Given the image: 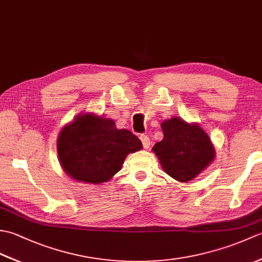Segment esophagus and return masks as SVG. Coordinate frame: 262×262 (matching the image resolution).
<instances>
[{
  "label": "esophagus",
  "mask_w": 262,
  "mask_h": 262,
  "mask_svg": "<svg viewBox=\"0 0 262 262\" xmlns=\"http://www.w3.org/2000/svg\"><path fill=\"white\" fill-rule=\"evenodd\" d=\"M140 138H141V141H142V144H143L144 148H148L149 145H151V141H149L148 136L145 135V134H143V135H141Z\"/></svg>",
  "instance_id": "esophagus-1"
}]
</instances>
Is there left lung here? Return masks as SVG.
I'll return each mask as SVG.
<instances>
[{
  "instance_id": "obj_1",
  "label": "left lung",
  "mask_w": 262,
  "mask_h": 262,
  "mask_svg": "<svg viewBox=\"0 0 262 262\" xmlns=\"http://www.w3.org/2000/svg\"><path fill=\"white\" fill-rule=\"evenodd\" d=\"M163 140L153 146L166 174L179 182H188L202 173L215 159L209 136L197 122L172 117L161 124Z\"/></svg>"
}]
</instances>
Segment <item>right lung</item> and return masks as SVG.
I'll list each match as a JSON object with an SVG mask.
<instances>
[{"label": "right lung", "mask_w": 262, "mask_h": 262, "mask_svg": "<svg viewBox=\"0 0 262 262\" xmlns=\"http://www.w3.org/2000/svg\"><path fill=\"white\" fill-rule=\"evenodd\" d=\"M142 148L130 130L118 129L113 119L92 113L75 116L57 137L58 161L65 173L91 185L109 181L127 155Z\"/></svg>", "instance_id": "1"}]
</instances>
